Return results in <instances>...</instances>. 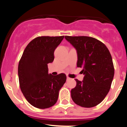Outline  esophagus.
<instances>
[{"label":"esophagus","mask_w":127,"mask_h":127,"mask_svg":"<svg viewBox=\"0 0 127 127\" xmlns=\"http://www.w3.org/2000/svg\"><path fill=\"white\" fill-rule=\"evenodd\" d=\"M70 79H71V78H70L68 76H67V81H69V80H70Z\"/></svg>","instance_id":"34e87169"}]
</instances>
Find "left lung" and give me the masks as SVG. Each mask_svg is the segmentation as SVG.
I'll list each match as a JSON object with an SVG mask.
<instances>
[{"instance_id": "left-lung-1", "label": "left lung", "mask_w": 127, "mask_h": 127, "mask_svg": "<svg viewBox=\"0 0 127 127\" xmlns=\"http://www.w3.org/2000/svg\"><path fill=\"white\" fill-rule=\"evenodd\" d=\"M78 54L77 67H82L84 80L75 79L71 90L73 101L83 107H93L104 100L111 87L115 69L108 48L103 42L88 36H65Z\"/></svg>"}]
</instances>
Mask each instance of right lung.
<instances>
[{
  "label": "right lung",
  "mask_w": 127,
  "mask_h": 127,
  "mask_svg": "<svg viewBox=\"0 0 127 127\" xmlns=\"http://www.w3.org/2000/svg\"><path fill=\"white\" fill-rule=\"evenodd\" d=\"M61 36H39L27 45L18 64L20 87L27 101L38 109L52 107L57 101L59 91L66 75L48 74V64L54 59L55 49L63 39Z\"/></svg>",
  "instance_id": "obj_1"
}]
</instances>
